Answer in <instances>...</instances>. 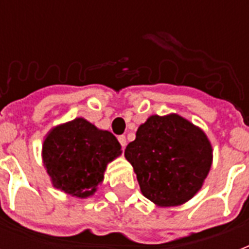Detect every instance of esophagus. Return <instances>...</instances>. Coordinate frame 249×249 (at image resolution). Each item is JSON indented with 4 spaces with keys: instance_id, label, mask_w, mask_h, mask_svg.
Listing matches in <instances>:
<instances>
[{
    "instance_id": "34e87169",
    "label": "esophagus",
    "mask_w": 249,
    "mask_h": 249,
    "mask_svg": "<svg viewBox=\"0 0 249 249\" xmlns=\"http://www.w3.org/2000/svg\"><path fill=\"white\" fill-rule=\"evenodd\" d=\"M117 140H119L120 144L123 146V148H124L125 144H126V138H125V136H119L117 137Z\"/></svg>"
}]
</instances>
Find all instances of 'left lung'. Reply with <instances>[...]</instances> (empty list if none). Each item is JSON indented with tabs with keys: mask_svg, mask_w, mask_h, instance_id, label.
Returning a JSON list of instances; mask_svg holds the SVG:
<instances>
[{
	"mask_svg": "<svg viewBox=\"0 0 249 249\" xmlns=\"http://www.w3.org/2000/svg\"><path fill=\"white\" fill-rule=\"evenodd\" d=\"M141 191L155 204L190 200L212 164V147L203 130L178 115L151 116L125 148Z\"/></svg>",
	"mask_w": 249,
	"mask_h": 249,
	"instance_id": "left-lung-1",
	"label": "left lung"
}]
</instances>
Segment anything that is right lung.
Returning a JSON list of instances; mask_svg holds the SVG:
<instances>
[{"instance_id": "add662e5", "label": "right lung", "mask_w": 249, "mask_h": 249, "mask_svg": "<svg viewBox=\"0 0 249 249\" xmlns=\"http://www.w3.org/2000/svg\"><path fill=\"white\" fill-rule=\"evenodd\" d=\"M116 137L84 119L56 126L44 142V164L53 185L73 196L86 197L103 179L108 161L121 154Z\"/></svg>"}]
</instances>
